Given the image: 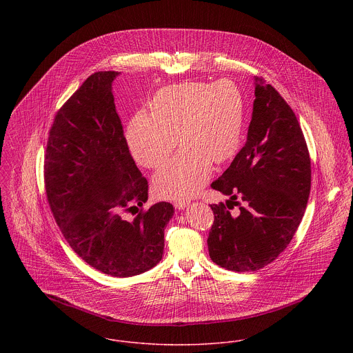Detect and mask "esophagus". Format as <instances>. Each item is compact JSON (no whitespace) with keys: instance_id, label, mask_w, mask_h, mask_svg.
<instances>
[{"instance_id":"obj_1","label":"esophagus","mask_w":353,"mask_h":353,"mask_svg":"<svg viewBox=\"0 0 353 353\" xmlns=\"http://www.w3.org/2000/svg\"><path fill=\"white\" fill-rule=\"evenodd\" d=\"M188 205H189V202L185 201V200H179V201L174 202V206H175L176 209H185Z\"/></svg>"}]
</instances>
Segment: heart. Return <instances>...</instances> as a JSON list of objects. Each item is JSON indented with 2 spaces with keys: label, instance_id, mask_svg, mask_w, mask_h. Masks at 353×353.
I'll return each instance as SVG.
<instances>
[{
  "label": "heart",
  "instance_id": "obj_1",
  "mask_svg": "<svg viewBox=\"0 0 353 353\" xmlns=\"http://www.w3.org/2000/svg\"><path fill=\"white\" fill-rule=\"evenodd\" d=\"M151 112H139L129 122L126 141L133 157L147 168H159L178 145L183 148L153 178L163 199H189L212 174L213 161L224 164L239 150L245 101L230 79L212 84L186 81L159 90Z\"/></svg>",
  "mask_w": 353,
  "mask_h": 353
}]
</instances>
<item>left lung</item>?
I'll return each mask as SVG.
<instances>
[{"label": "left lung", "mask_w": 353, "mask_h": 353, "mask_svg": "<svg viewBox=\"0 0 353 353\" xmlns=\"http://www.w3.org/2000/svg\"><path fill=\"white\" fill-rule=\"evenodd\" d=\"M248 141L212 189L230 196L210 205V259L234 272H254L273 262L292 241L311 188V161L292 108L263 79L255 77ZM236 199L244 202L241 205ZM239 204L235 216L229 209Z\"/></svg>", "instance_id": "obj_1"}]
</instances>
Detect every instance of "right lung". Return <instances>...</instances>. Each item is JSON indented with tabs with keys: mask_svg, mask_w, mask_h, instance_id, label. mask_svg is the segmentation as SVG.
Returning <instances> with one entry per match:
<instances>
[{
	"mask_svg": "<svg viewBox=\"0 0 353 353\" xmlns=\"http://www.w3.org/2000/svg\"><path fill=\"white\" fill-rule=\"evenodd\" d=\"M118 74H91L58 110L45 185L52 216L74 252L101 273L132 277L160 262L174 206L157 202L130 221L122 216L147 202L148 182L115 110L111 85Z\"/></svg>",
	"mask_w": 353,
	"mask_h": 353,
	"instance_id": "1",
	"label": "right lung"
}]
</instances>
